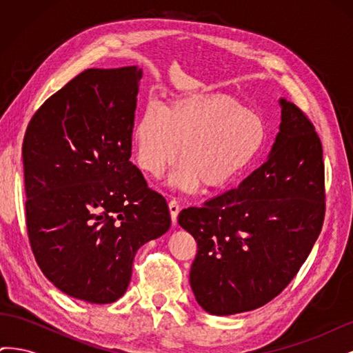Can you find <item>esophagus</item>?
<instances>
[{
  "label": "esophagus",
  "instance_id": "34e87169",
  "mask_svg": "<svg viewBox=\"0 0 353 353\" xmlns=\"http://www.w3.org/2000/svg\"><path fill=\"white\" fill-rule=\"evenodd\" d=\"M169 212H170V218H172V222L175 223L176 218H178V213H179V203L175 199L169 201Z\"/></svg>",
  "mask_w": 353,
  "mask_h": 353
}]
</instances>
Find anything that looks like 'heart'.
Listing matches in <instances>:
<instances>
[{
	"label": "heart",
	"instance_id": "b5f03b06",
	"mask_svg": "<svg viewBox=\"0 0 353 353\" xmlns=\"http://www.w3.org/2000/svg\"><path fill=\"white\" fill-rule=\"evenodd\" d=\"M263 117L227 94H193L147 105L134 128L137 165L160 176L176 163L172 184L193 190L225 187L258 157L266 141ZM181 153H179V147Z\"/></svg>",
	"mask_w": 353,
	"mask_h": 353
}]
</instances>
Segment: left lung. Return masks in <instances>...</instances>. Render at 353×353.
Wrapping results in <instances>:
<instances>
[{"label": "left lung", "instance_id": "1", "mask_svg": "<svg viewBox=\"0 0 353 353\" xmlns=\"http://www.w3.org/2000/svg\"><path fill=\"white\" fill-rule=\"evenodd\" d=\"M280 104V132L266 162L237 188L178 215L197 241L191 288L212 315L271 302L294 279L323 228L321 140L296 104Z\"/></svg>", "mask_w": 353, "mask_h": 353}]
</instances>
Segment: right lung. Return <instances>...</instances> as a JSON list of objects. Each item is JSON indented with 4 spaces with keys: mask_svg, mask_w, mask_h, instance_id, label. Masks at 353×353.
Segmentation results:
<instances>
[{
    "mask_svg": "<svg viewBox=\"0 0 353 353\" xmlns=\"http://www.w3.org/2000/svg\"><path fill=\"white\" fill-rule=\"evenodd\" d=\"M141 78L137 66L83 70L23 138L30 249L59 290L90 303L122 297L137 250L170 227L165 197L130 162Z\"/></svg>",
    "mask_w": 353,
    "mask_h": 353,
    "instance_id": "obj_1",
    "label": "right lung"
}]
</instances>
